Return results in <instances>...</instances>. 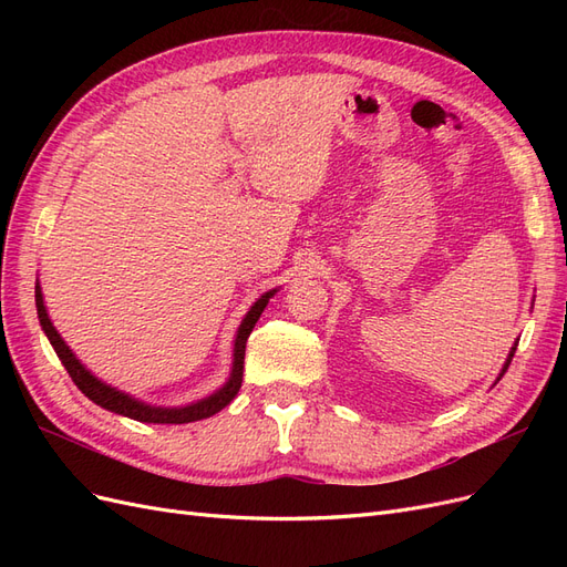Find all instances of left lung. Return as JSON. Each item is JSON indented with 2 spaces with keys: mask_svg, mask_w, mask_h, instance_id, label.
Segmentation results:
<instances>
[{
  "mask_svg": "<svg viewBox=\"0 0 567 567\" xmlns=\"http://www.w3.org/2000/svg\"><path fill=\"white\" fill-rule=\"evenodd\" d=\"M516 348H518V342H516V346H513V348H511V352H508V359H506V364H504V369H502V373H499V379H502V375L506 373V369H508V364H511V359H513V354H516ZM499 379H496V381H499Z\"/></svg>",
  "mask_w": 567,
  "mask_h": 567,
  "instance_id": "1",
  "label": "left lung"
}]
</instances>
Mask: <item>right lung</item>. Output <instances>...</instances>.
I'll list each match as a JSON object with an SVG mask.
<instances>
[{
    "label": "right lung",
    "instance_id": "right-lung-1",
    "mask_svg": "<svg viewBox=\"0 0 567 567\" xmlns=\"http://www.w3.org/2000/svg\"><path fill=\"white\" fill-rule=\"evenodd\" d=\"M277 293V288L267 290L265 296H260L255 300V305L248 310V315L244 317L241 326H238L236 331V340H234V362H231V373H229V381L221 385L217 392H213L210 398L198 400L194 404H186V406H151L146 402H140L130 398L123 390H115L111 385H106L104 381H99L96 375H92V371L84 369V364L80 359L73 354V350L65 346V340L59 336V331L54 329V323H51L49 315H47V307H44V298H42V288L40 284L35 286V305H38V317H40V326L42 331L47 333L51 348L56 350L61 364L65 367L68 375H71L73 383L82 390L84 398H90L94 404L104 406L113 414L120 416H127L134 421H142V423H192V421H200V419H210L215 416L217 411L225 409L234 398L236 392L241 390L244 383V357H246V342L250 331L255 329L257 319L265 312V307L269 302V298Z\"/></svg>",
    "mask_w": 567,
    "mask_h": 567
}]
</instances>
